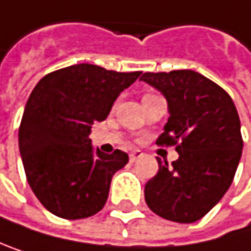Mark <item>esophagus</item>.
I'll use <instances>...</instances> for the list:
<instances>
[{
    "label": "esophagus",
    "mask_w": 251,
    "mask_h": 251,
    "mask_svg": "<svg viewBox=\"0 0 251 251\" xmlns=\"http://www.w3.org/2000/svg\"><path fill=\"white\" fill-rule=\"evenodd\" d=\"M142 156H143V152H140V151H133V152L130 153V161L134 162V161H137V159L142 158Z\"/></svg>",
    "instance_id": "34e87169"
}]
</instances>
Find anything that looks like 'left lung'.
Listing matches in <instances>:
<instances>
[{"mask_svg":"<svg viewBox=\"0 0 251 251\" xmlns=\"http://www.w3.org/2000/svg\"><path fill=\"white\" fill-rule=\"evenodd\" d=\"M143 81L168 102L170 118L159 146H176L178 159L145 186L152 212L168 221L190 224L203 218L229 188L243 151L238 112L231 96L193 70L145 73Z\"/></svg>","mask_w":251,"mask_h":251,"instance_id":"left-lung-1","label":"left lung"}]
</instances>
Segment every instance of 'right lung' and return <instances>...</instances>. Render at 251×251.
<instances>
[{"instance_id":"obj_1","label":"right lung","mask_w":251,"mask_h":251,"mask_svg":"<svg viewBox=\"0 0 251 251\" xmlns=\"http://www.w3.org/2000/svg\"><path fill=\"white\" fill-rule=\"evenodd\" d=\"M140 74L75 64L47 74L32 90L19 148L27 183L51 213L83 219L106 203L112 176L128 155L95 151L90 128L108 117L118 95Z\"/></svg>"}]
</instances>
